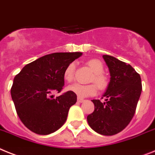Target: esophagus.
Instances as JSON below:
<instances>
[{"mask_svg":"<svg viewBox=\"0 0 155 155\" xmlns=\"http://www.w3.org/2000/svg\"><path fill=\"white\" fill-rule=\"evenodd\" d=\"M77 100H78V102H80V103H82V102H84V98H82V97H78Z\"/></svg>","mask_w":155,"mask_h":155,"instance_id":"1","label":"esophagus"}]
</instances>
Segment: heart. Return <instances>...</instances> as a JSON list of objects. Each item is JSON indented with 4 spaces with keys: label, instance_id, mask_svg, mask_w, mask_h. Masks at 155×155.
Here are the masks:
<instances>
[{
    "label": "heart",
    "instance_id": "b5f03b06",
    "mask_svg": "<svg viewBox=\"0 0 155 155\" xmlns=\"http://www.w3.org/2000/svg\"><path fill=\"white\" fill-rule=\"evenodd\" d=\"M88 67L91 68L94 73L91 78V82L95 83L97 87L100 90L106 89L109 85V78L103 73V64L99 60L92 59L87 62ZM75 64L74 62L70 63L64 70V78L68 82L72 81L74 78V71H75ZM69 91L73 92L76 95L80 97H85L88 96H93L96 94L97 88L94 84L84 85L80 84H75L68 87Z\"/></svg>",
    "mask_w": 155,
    "mask_h": 155
}]
</instances>
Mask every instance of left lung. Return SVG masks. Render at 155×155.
Instances as JSON below:
<instances>
[{
    "instance_id": "left-lung-1",
    "label": "left lung",
    "mask_w": 155,
    "mask_h": 155,
    "mask_svg": "<svg viewBox=\"0 0 155 155\" xmlns=\"http://www.w3.org/2000/svg\"><path fill=\"white\" fill-rule=\"evenodd\" d=\"M102 58L110 73V84L102 96L106 99L104 102L91 100L94 110L87 119L94 132L113 136L121 132L132 120L141 94L142 82L140 74L130 64L112 56Z\"/></svg>"
}]
</instances>
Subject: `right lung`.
Here are the masks:
<instances>
[{
    "label": "right lung",
    "mask_w": 155,
    "mask_h": 155,
    "mask_svg": "<svg viewBox=\"0 0 155 155\" xmlns=\"http://www.w3.org/2000/svg\"><path fill=\"white\" fill-rule=\"evenodd\" d=\"M82 54L79 52L48 54L27 64L15 76L12 98L19 119L31 132L49 135L65 123L77 96L67 91L53 98V93L61 91L64 70Z\"/></svg>",
    "instance_id": "right-lung-1"
}]
</instances>
